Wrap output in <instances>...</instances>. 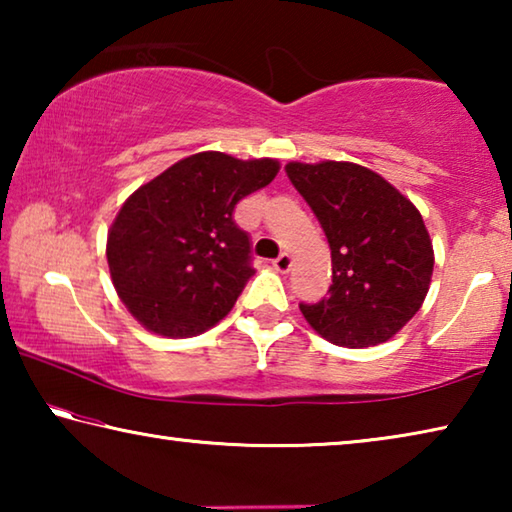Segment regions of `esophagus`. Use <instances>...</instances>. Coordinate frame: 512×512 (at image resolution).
<instances>
[{"label": "esophagus", "instance_id": "esophagus-1", "mask_svg": "<svg viewBox=\"0 0 512 512\" xmlns=\"http://www.w3.org/2000/svg\"><path fill=\"white\" fill-rule=\"evenodd\" d=\"M293 264V259L289 253H282L277 259H273V268L277 273H289V268Z\"/></svg>", "mask_w": 512, "mask_h": 512}]
</instances>
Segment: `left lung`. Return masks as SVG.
<instances>
[{
  "instance_id": "8db88e82",
  "label": "left lung",
  "mask_w": 512,
  "mask_h": 512,
  "mask_svg": "<svg viewBox=\"0 0 512 512\" xmlns=\"http://www.w3.org/2000/svg\"><path fill=\"white\" fill-rule=\"evenodd\" d=\"M332 250V287L300 305L316 334L339 348L386 343L418 314L433 275V246L422 214L368 167L323 160L289 162Z\"/></svg>"
}]
</instances>
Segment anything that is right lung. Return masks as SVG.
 <instances>
[{
  "mask_svg": "<svg viewBox=\"0 0 512 512\" xmlns=\"http://www.w3.org/2000/svg\"><path fill=\"white\" fill-rule=\"evenodd\" d=\"M277 171L273 158L203 151L126 198L108 230L106 257L117 296L137 323L185 339L230 314L255 273L248 235L232 212Z\"/></svg>",
  "mask_w": 512,
  "mask_h": 512,
  "instance_id": "right-lung-1",
  "label": "right lung"
}]
</instances>
